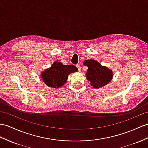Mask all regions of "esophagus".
Segmentation results:
<instances>
[{
	"label": "esophagus",
	"mask_w": 148,
	"mask_h": 148,
	"mask_svg": "<svg viewBox=\"0 0 148 148\" xmlns=\"http://www.w3.org/2000/svg\"><path fill=\"white\" fill-rule=\"evenodd\" d=\"M76 66H77V68H78V70L79 71L81 70V67H80V64H76Z\"/></svg>",
	"instance_id": "obj_1"
}]
</instances>
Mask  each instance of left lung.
I'll list each match as a JSON object with an SVG mask.
<instances>
[{
  "label": "left lung",
  "instance_id": "8db88e82",
  "mask_svg": "<svg viewBox=\"0 0 148 148\" xmlns=\"http://www.w3.org/2000/svg\"><path fill=\"white\" fill-rule=\"evenodd\" d=\"M84 65L88 66L86 78L93 88H100L107 85L112 78V72L94 60H85Z\"/></svg>",
  "mask_w": 148,
  "mask_h": 148
}]
</instances>
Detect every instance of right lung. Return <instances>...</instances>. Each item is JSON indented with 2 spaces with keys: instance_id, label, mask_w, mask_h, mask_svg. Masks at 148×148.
Segmentation results:
<instances>
[{
  "instance_id": "add662e5",
  "label": "right lung",
  "mask_w": 148,
  "mask_h": 148,
  "mask_svg": "<svg viewBox=\"0 0 148 148\" xmlns=\"http://www.w3.org/2000/svg\"><path fill=\"white\" fill-rule=\"evenodd\" d=\"M78 71L74 65H63L57 62L51 68L46 70L41 74V77L46 85L53 88H59L66 83L68 75Z\"/></svg>"
}]
</instances>
